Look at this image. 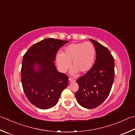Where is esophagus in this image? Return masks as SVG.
<instances>
[{"label":"esophagus","mask_w":135,"mask_h":135,"mask_svg":"<svg viewBox=\"0 0 135 135\" xmlns=\"http://www.w3.org/2000/svg\"><path fill=\"white\" fill-rule=\"evenodd\" d=\"M69 80H70V81L71 83H74V82L75 81V80L74 79V78H72V77H70Z\"/></svg>","instance_id":"esophagus-1"}]
</instances>
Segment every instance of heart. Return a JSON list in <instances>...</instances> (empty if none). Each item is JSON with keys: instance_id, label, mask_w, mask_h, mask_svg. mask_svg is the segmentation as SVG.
<instances>
[{"instance_id": "1", "label": "heart", "mask_w": 135, "mask_h": 135, "mask_svg": "<svg viewBox=\"0 0 135 135\" xmlns=\"http://www.w3.org/2000/svg\"><path fill=\"white\" fill-rule=\"evenodd\" d=\"M95 54V48L91 42L73 43L66 46L62 54H58L56 60L61 72L67 71L71 62L73 74H76L78 71L85 73L92 67Z\"/></svg>"}]
</instances>
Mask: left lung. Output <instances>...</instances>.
Segmentation results:
<instances>
[{
    "instance_id": "obj_1",
    "label": "left lung",
    "mask_w": 135,
    "mask_h": 135,
    "mask_svg": "<svg viewBox=\"0 0 135 135\" xmlns=\"http://www.w3.org/2000/svg\"><path fill=\"white\" fill-rule=\"evenodd\" d=\"M96 51L92 68L77 80L78 84L75 97L81 106L94 109L103 103L111 91L114 78V61L110 51L91 39Z\"/></svg>"
}]
</instances>
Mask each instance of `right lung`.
<instances>
[{
  "label": "right lung",
  "mask_w": 135,
  "mask_h": 135,
  "mask_svg": "<svg viewBox=\"0 0 135 135\" xmlns=\"http://www.w3.org/2000/svg\"><path fill=\"white\" fill-rule=\"evenodd\" d=\"M67 41L46 38L33 44L24 54L21 82L27 99L34 106L48 109L57 103L61 93L67 87L68 77L59 73L54 62L59 49ZM38 65V70H34Z\"/></svg>",
  "instance_id": "obj_1"
}]
</instances>
